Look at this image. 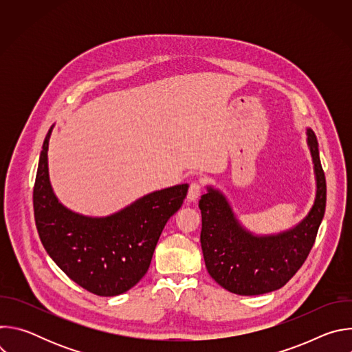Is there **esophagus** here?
<instances>
[{
  "mask_svg": "<svg viewBox=\"0 0 352 352\" xmlns=\"http://www.w3.org/2000/svg\"><path fill=\"white\" fill-rule=\"evenodd\" d=\"M200 193H202V184L197 182V181H193V182L189 185L188 200H190V202H195V200L200 196Z\"/></svg>",
  "mask_w": 352,
  "mask_h": 352,
  "instance_id": "34e87169",
  "label": "esophagus"
}]
</instances>
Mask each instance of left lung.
<instances>
[{
    "instance_id": "left-lung-1",
    "label": "left lung",
    "mask_w": 352,
    "mask_h": 352,
    "mask_svg": "<svg viewBox=\"0 0 352 352\" xmlns=\"http://www.w3.org/2000/svg\"><path fill=\"white\" fill-rule=\"evenodd\" d=\"M308 144L315 164L316 199L304 221L289 231L255 236L238 224L219 190L209 188L200 197V245L205 265L226 289L239 295L272 292L284 287L305 263L326 210V177L312 129H308Z\"/></svg>"
}]
</instances>
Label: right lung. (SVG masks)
Returning <instances> with one entry per match:
<instances>
[{"label": "right lung", "mask_w": 352, "mask_h": 352, "mask_svg": "<svg viewBox=\"0 0 352 352\" xmlns=\"http://www.w3.org/2000/svg\"><path fill=\"white\" fill-rule=\"evenodd\" d=\"M50 128L33 186L36 228L47 254L76 284L100 296L120 295L146 274L168 219L178 212L188 184L148 193L106 219L65 209L48 179Z\"/></svg>", "instance_id": "obj_1"}]
</instances>
